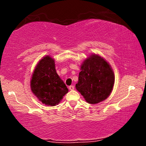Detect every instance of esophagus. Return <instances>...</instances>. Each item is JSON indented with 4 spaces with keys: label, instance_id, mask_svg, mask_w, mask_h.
<instances>
[{
    "label": "esophagus",
    "instance_id": "1",
    "mask_svg": "<svg viewBox=\"0 0 146 146\" xmlns=\"http://www.w3.org/2000/svg\"><path fill=\"white\" fill-rule=\"evenodd\" d=\"M69 90H74V88H75V87H74V86H69Z\"/></svg>",
    "mask_w": 146,
    "mask_h": 146
}]
</instances>
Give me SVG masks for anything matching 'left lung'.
<instances>
[{
  "mask_svg": "<svg viewBox=\"0 0 146 146\" xmlns=\"http://www.w3.org/2000/svg\"><path fill=\"white\" fill-rule=\"evenodd\" d=\"M115 75L111 66L98 55L84 61L79 73L76 89L88 103H100L109 96L113 88Z\"/></svg>",
  "mask_w": 146,
  "mask_h": 146,
  "instance_id": "8db88e82",
  "label": "left lung"
}]
</instances>
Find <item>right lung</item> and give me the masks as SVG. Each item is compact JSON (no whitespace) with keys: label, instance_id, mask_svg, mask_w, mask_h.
<instances>
[{"label":"right lung","instance_id":"obj_1","mask_svg":"<svg viewBox=\"0 0 146 146\" xmlns=\"http://www.w3.org/2000/svg\"><path fill=\"white\" fill-rule=\"evenodd\" d=\"M31 88L42 103L53 106L58 104L68 89L58 75L54 60L46 56L40 60L33 71Z\"/></svg>","mask_w":146,"mask_h":146}]
</instances>
